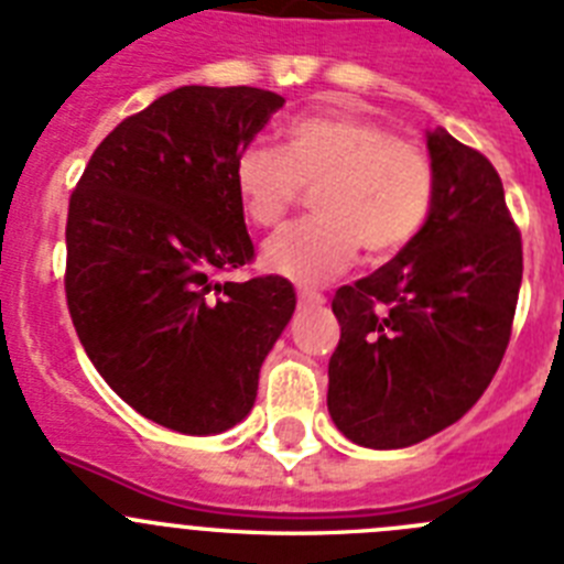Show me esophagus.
<instances>
[{
    "instance_id": "esophagus-1",
    "label": "esophagus",
    "mask_w": 564,
    "mask_h": 564,
    "mask_svg": "<svg viewBox=\"0 0 564 564\" xmlns=\"http://www.w3.org/2000/svg\"><path fill=\"white\" fill-rule=\"evenodd\" d=\"M323 303V295H317V292H312V289H297V306H321Z\"/></svg>"
}]
</instances>
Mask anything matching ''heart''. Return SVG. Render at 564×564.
<instances>
[{"instance_id": "heart-1", "label": "heart", "mask_w": 564, "mask_h": 564, "mask_svg": "<svg viewBox=\"0 0 564 564\" xmlns=\"http://www.w3.org/2000/svg\"><path fill=\"white\" fill-rule=\"evenodd\" d=\"M235 189L254 227H278L315 187L317 218L281 229L263 243L261 263L297 283H323L351 267L360 247L383 261L425 227L437 175L429 155L383 124L326 112L286 127L283 150L252 141L235 159Z\"/></svg>"}]
</instances>
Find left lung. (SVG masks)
I'll return each instance as SVG.
<instances>
[{"mask_svg":"<svg viewBox=\"0 0 564 564\" xmlns=\"http://www.w3.org/2000/svg\"><path fill=\"white\" fill-rule=\"evenodd\" d=\"M437 189L420 235L337 289L329 414L364 448H409L457 423L506 355L522 241L497 170L448 130L425 133Z\"/></svg>","mask_w":564,"mask_h":564,"instance_id":"obj_1","label":"left lung"}]
</instances>
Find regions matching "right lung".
<instances>
[{"instance_id":"add662e5","label":"right lung","mask_w":564,"mask_h":564,"mask_svg":"<svg viewBox=\"0 0 564 564\" xmlns=\"http://www.w3.org/2000/svg\"><path fill=\"white\" fill-rule=\"evenodd\" d=\"M281 107L258 87H178L121 121L70 195L78 340L127 405L178 434L247 417L295 312L286 278H215L252 261L232 170Z\"/></svg>"}]
</instances>
